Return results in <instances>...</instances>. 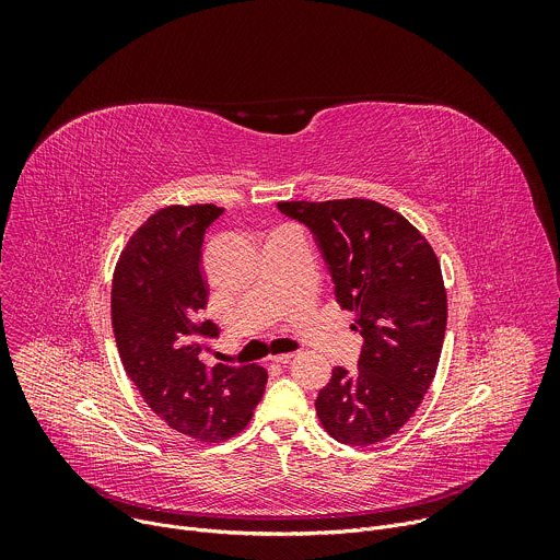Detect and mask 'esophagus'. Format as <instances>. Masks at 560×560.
Masks as SVG:
<instances>
[{"mask_svg":"<svg viewBox=\"0 0 560 560\" xmlns=\"http://www.w3.org/2000/svg\"><path fill=\"white\" fill-rule=\"evenodd\" d=\"M294 359V354H277V357H272V361L277 363V365H285V363H290Z\"/></svg>","mask_w":560,"mask_h":560,"instance_id":"obj_1","label":"esophagus"}]
</instances>
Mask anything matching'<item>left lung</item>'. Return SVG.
<instances>
[{
    "instance_id": "1",
    "label": "left lung",
    "mask_w": 560,
    "mask_h": 560,
    "mask_svg": "<svg viewBox=\"0 0 560 560\" xmlns=\"http://www.w3.org/2000/svg\"><path fill=\"white\" fill-rule=\"evenodd\" d=\"M305 223L363 337L359 368H335L314 408L326 432L365 447L401 430L434 381L447 294L428 238L396 210L372 199L279 201Z\"/></svg>"
}]
</instances>
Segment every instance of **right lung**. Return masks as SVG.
Segmentation results:
<instances>
[{
  "label": "right lung",
  "mask_w": 560,
  "mask_h": 560,
  "mask_svg": "<svg viewBox=\"0 0 560 560\" xmlns=\"http://www.w3.org/2000/svg\"><path fill=\"white\" fill-rule=\"evenodd\" d=\"M221 212L212 203L156 210L121 250L110 292L126 374L159 419L201 443L242 432L268 383L259 365L206 368L199 359L203 339L219 335L201 316L208 303L201 246Z\"/></svg>",
  "instance_id": "right-lung-1"
}]
</instances>
